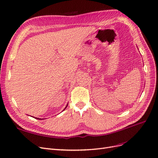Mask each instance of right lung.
<instances>
[{
    "label": "right lung",
    "instance_id": "add662e5",
    "mask_svg": "<svg viewBox=\"0 0 158 158\" xmlns=\"http://www.w3.org/2000/svg\"><path fill=\"white\" fill-rule=\"evenodd\" d=\"M68 103L66 105V107L64 108V110H63V111H64V110L66 108V107L68 106ZM31 117H33V116H31ZM33 118H35V117H33ZM35 119H40V120H42V119H41V118H35Z\"/></svg>",
    "mask_w": 158,
    "mask_h": 158
}]
</instances>
